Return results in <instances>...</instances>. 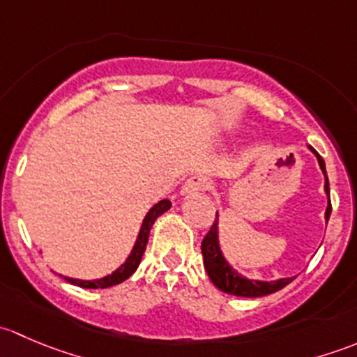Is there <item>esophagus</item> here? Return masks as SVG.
<instances>
[{
    "label": "esophagus",
    "instance_id": "34e87169",
    "mask_svg": "<svg viewBox=\"0 0 357 357\" xmlns=\"http://www.w3.org/2000/svg\"><path fill=\"white\" fill-rule=\"evenodd\" d=\"M208 186H211V183H208L207 178H204V176H193V178L186 179L185 185L181 186V195H197V193L205 192Z\"/></svg>",
    "mask_w": 357,
    "mask_h": 357
}]
</instances>
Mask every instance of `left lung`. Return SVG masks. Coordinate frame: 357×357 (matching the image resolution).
Listing matches in <instances>:
<instances>
[{"label": "left lung", "mask_w": 357, "mask_h": 357, "mask_svg": "<svg viewBox=\"0 0 357 357\" xmlns=\"http://www.w3.org/2000/svg\"><path fill=\"white\" fill-rule=\"evenodd\" d=\"M316 158H318V164L321 167L323 174H325V192L328 195V207H326L325 219L328 222L330 214H332V202H330V183L328 176H326V167L325 160L321 155L316 152L312 146H309ZM202 255H204V268L207 271L211 282L218 287L219 290L225 291V294L238 295V297H264V295L275 294V291L282 290L283 287L289 285L290 282H294L295 276L291 278H280L275 282H259V280H248L245 276L238 275L235 269L229 266V262L226 261L225 255H222L221 247H219V235H218V212H215V221L211 226L207 235L202 240Z\"/></svg>", "instance_id": "1"}]
</instances>
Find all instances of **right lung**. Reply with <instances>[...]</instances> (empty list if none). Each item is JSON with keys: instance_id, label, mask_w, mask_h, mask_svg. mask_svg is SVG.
Masks as SVG:
<instances>
[{"instance_id": "obj_1", "label": "right lung", "mask_w": 357, "mask_h": 357, "mask_svg": "<svg viewBox=\"0 0 357 357\" xmlns=\"http://www.w3.org/2000/svg\"><path fill=\"white\" fill-rule=\"evenodd\" d=\"M169 208H171V202L169 200H160L158 204H155L152 208H150L149 214H146L145 219H143V225L142 228H139L138 238H136V243L135 247H132L131 254H129V257L126 259L124 264H122L119 269H115L112 275L103 276V278L100 280H77V278H68V276H63V280L68 283H72V285L82 287V289H109V287L119 285V283H122L124 280H128L129 276L138 269L139 262H142V257L143 254H145L146 243H149L150 229H152L153 222L157 221L158 215H162L165 211H169Z\"/></svg>"}]
</instances>
